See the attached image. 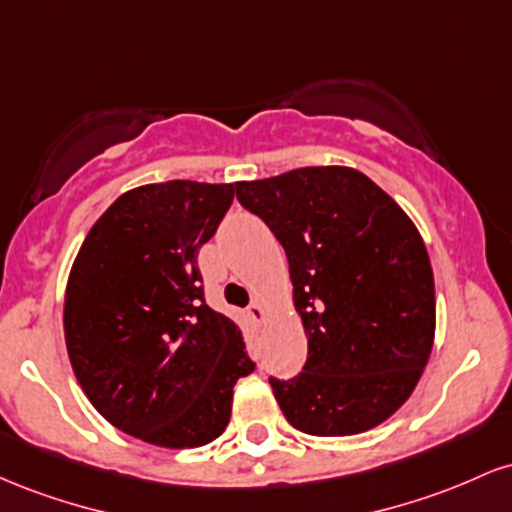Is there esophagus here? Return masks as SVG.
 I'll use <instances>...</instances> for the list:
<instances>
[{"instance_id":"esophagus-1","label":"esophagus","mask_w":512,"mask_h":512,"mask_svg":"<svg viewBox=\"0 0 512 512\" xmlns=\"http://www.w3.org/2000/svg\"><path fill=\"white\" fill-rule=\"evenodd\" d=\"M248 313H250L252 320H255V322H260V325H262V322L267 320V305H264L262 301H255V303L250 305V310H248Z\"/></svg>"}]
</instances>
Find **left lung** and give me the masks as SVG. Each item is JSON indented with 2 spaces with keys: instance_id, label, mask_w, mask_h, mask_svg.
Returning <instances> with one entry per match:
<instances>
[{
  "instance_id": "left-lung-1",
  "label": "left lung",
  "mask_w": 512,
  "mask_h": 512,
  "mask_svg": "<svg viewBox=\"0 0 512 512\" xmlns=\"http://www.w3.org/2000/svg\"><path fill=\"white\" fill-rule=\"evenodd\" d=\"M240 204L284 245L308 361L269 378L286 421L354 436L411 397L436 337V286L419 228L368 175L308 166L236 182Z\"/></svg>"
}]
</instances>
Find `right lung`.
I'll return each instance as SVG.
<instances>
[{
  "label": "right lung",
  "mask_w": 512,
  "mask_h": 512,
  "mask_svg": "<svg viewBox=\"0 0 512 512\" xmlns=\"http://www.w3.org/2000/svg\"><path fill=\"white\" fill-rule=\"evenodd\" d=\"M233 182L134 187L81 243L64 291L76 380L108 424L158 448H199L231 421L255 370L243 332L204 303L197 255L231 207Z\"/></svg>",
  "instance_id": "obj_1"
}]
</instances>
